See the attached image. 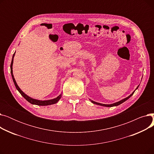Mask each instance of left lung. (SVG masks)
I'll return each instance as SVG.
<instances>
[{
	"instance_id": "left-lung-1",
	"label": "left lung",
	"mask_w": 154,
	"mask_h": 154,
	"mask_svg": "<svg viewBox=\"0 0 154 154\" xmlns=\"http://www.w3.org/2000/svg\"><path fill=\"white\" fill-rule=\"evenodd\" d=\"M139 85H138L137 87V88H135V90L130 95H128V97H127L126 98H124V99H122L121 100H120V101H119V102H115V103H111V104H103V103H99V102H95V101H94V100H91L90 99H89V100L91 101V102L92 103H94V104H96V105H99V106H103V107H114V106H119V105H120V104H121V103H122L123 102H124L125 101H126L127 99H128L129 98L131 97L134 94V93L135 92V91L137 89V88H138V87H139Z\"/></svg>"
}]
</instances>
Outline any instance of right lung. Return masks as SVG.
<instances>
[{
    "instance_id": "obj_1",
    "label": "right lung",
    "mask_w": 154,
    "mask_h": 154,
    "mask_svg": "<svg viewBox=\"0 0 154 154\" xmlns=\"http://www.w3.org/2000/svg\"><path fill=\"white\" fill-rule=\"evenodd\" d=\"M15 52H14V54H13L12 56V62L11 63V75L12 77V80H13V82L14 83V85L17 88V90L19 92V93L23 96V97L25 98L29 102H30L32 104H34V105H37V106H49V105H52L54 103H56L57 102H58V101L60 99L61 97H62V93L59 95L56 98L53 99H51V100H37V99H35L30 97L28 96L27 95H26L25 93H24L20 88V87L18 86L17 82H16L15 78L14 77L13 75V70H12V66H13V62H14V57L15 56Z\"/></svg>"
}]
</instances>
